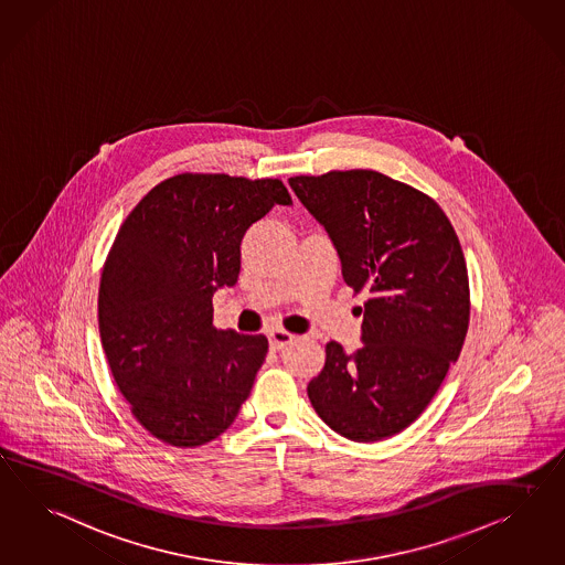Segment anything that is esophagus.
Wrapping results in <instances>:
<instances>
[{
  "mask_svg": "<svg viewBox=\"0 0 565 565\" xmlns=\"http://www.w3.org/2000/svg\"><path fill=\"white\" fill-rule=\"evenodd\" d=\"M291 341H294V335L288 333V331H284V329H275V331L269 333L271 350H284L286 345H290Z\"/></svg>",
  "mask_w": 565,
  "mask_h": 565,
  "instance_id": "esophagus-1",
  "label": "esophagus"
}]
</instances>
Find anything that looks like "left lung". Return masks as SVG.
Masks as SVG:
<instances>
[{
    "label": "left lung",
    "instance_id": "obj_1",
    "mask_svg": "<svg viewBox=\"0 0 565 565\" xmlns=\"http://www.w3.org/2000/svg\"><path fill=\"white\" fill-rule=\"evenodd\" d=\"M290 186L329 232L345 284L370 296L364 345L348 355L329 341L308 398L343 438H391L424 413L465 343L471 296L457 232L434 199L376 170Z\"/></svg>",
    "mask_w": 565,
    "mask_h": 565
}]
</instances>
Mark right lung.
Listing matches in <instances>:
<instances>
[{"instance_id":"obj_1","label":"right lung","mask_w":565,"mask_h":565,"mask_svg":"<svg viewBox=\"0 0 565 565\" xmlns=\"http://www.w3.org/2000/svg\"><path fill=\"white\" fill-rule=\"evenodd\" d=\"M290 203L279 179L183 172L125 217L100 275L98 329L122 397L160 443H212L250 395L267 337L217 331L212 298L238 279L244 232Z\"/></svg>"}]
</instances>
